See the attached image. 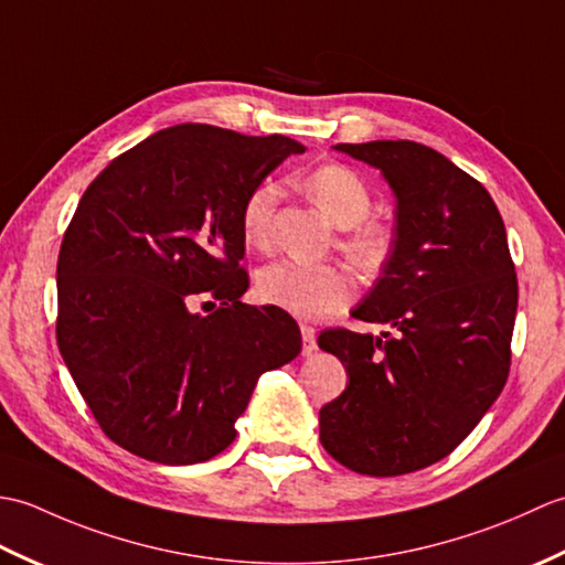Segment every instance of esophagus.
<instances>
[{
  "label": "esophagus",
  "mask_w": 565,
  "mask_h": 565,
  "mask_svg": "<svg viewBox=\"0 0 565 565\" xmlns=\"http://www.w3.org/2000/svg\"><path fill=\"white\" fill-rule=\"evenodd\" d=\"M301 338H303V354H313L316 352V330L310 326H301Z\"/></svg>",
  "instance_id": "34e87169"
}]
</instances>
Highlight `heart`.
<instances>
[{"mask_svg":"<svg viewBox=\"0 0 565 565\" xmlns=\"http://www.w3.org/2000/svg\"><path fill=\"white\" fill-rule=\"evenodd\" d=\"M306 191L320 211L340 227H353L344 249L364 269H376L388 257L391 235L381 225H359L371 213V191L354 170L344 164H322L306 177ZM279 189L262 182L249 191L239 215V227L247 245L267 243L274 203ZM257 294L264 303L276 306L296 318H322L344 308L354 298V279L338 264H301L276 259L257 271Z\"/></svg>","mask_w":565,"mask_h":565,"instance_id":"1","label":"heart"}]
</instances>
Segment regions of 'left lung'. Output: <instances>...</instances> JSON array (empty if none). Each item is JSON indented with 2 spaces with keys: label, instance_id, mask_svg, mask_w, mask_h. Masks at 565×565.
Wrapping results in <instances>:
<instances>
[{
  "label": "left lung",
  "instance_id": "1",
  "mask_svg": "<svg viewBox=\"0 0 565 565\" xmlns=\"http://www.w3.org/2000/svg\"><path fill=\"white\" fill-rule=\"evenodd\" d=\"M334 150L376 167L393 189L391 252L352 310L391 332H320V350L350 376L320 407V441L356 473H413L459 447L508 381L518 274L505 223L481 182L419 142Z\"/></svg>",
  "mask_w": 565,
  "mask_h": 565
}]
</instances>
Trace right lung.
I'll list each match as a JSON object with an SVG mask.
<instances>
[{"mask_svg":"<svg viewBox=\"0 0 565 565\" xmlns=\"http://www.w3.org/2000/svg\"><path fill=\"white\" fill-rule=\"evenodd\" d=\"M286 136L182 124L118 154L84 191L57 257V347L104 435L148 461H209L264 371L301 352L286 310L247 306L243 203ZM209 297V317L190 306Z\"/></svg>","mask_w":565,"mask_h":565,"instance_id":"right-lung-1","label":"right lung"}]
</instances>
